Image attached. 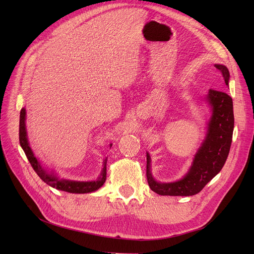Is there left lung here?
Returning <instances> with one entry per match:
<instances>
[{
  "label": "left lung",
  "mask_w": 254,
  "mask_h": 254,
  "mask_svg": "<svg viewBox=\"0 0 254 254\" xmlns=\"http://www.w3.org/2000/svg\"><path fill=\"white\" fill-rule=\"evenodd\" d=\"M229 88L230 72L223 64H215ZM204 100L208 103L211 116L207 123L206 137L194 154L186 174L174 182H159L151 172V158L146 152V176L152 191L161 195L189 196L198 193L205 185L221 171L228 158L234 130V109L232 98L222 90L209 89Z\"/></svg>",
  "instance_id": "1"
}]
</instances>
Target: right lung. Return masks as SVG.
<instances>
[{
    "label": "right lung",
    "mask_w": 254,
    "mask_h": 254,
    "mask_svg": "<svg viewBox=\"0 0 254 254\" xmlns=\"http://www.w3.org/2000/svg\"><path fill=\"white\" fill-rule=\"evenodd\" d=\"M25 118H26V111L25 108H22L20 111V118H19V143L21 148L23 149L26 157H28L29 162L31 163L33 169L37 173V175L41 178L46 184L53 189H57L59 190L66 191L70 193H88L98 190L102 188L103 184L106 181L107 175V157L104 159L103 169L100 173L99 177L96 180L91 181H76L70 179H63L60 178L55 172L49 171L45 168L39 159L35 156L30 143L28 139V134H26V127H25ZM112 144H110V147Z\"/></svg>",
    "instance_id": "obj_1"
}]
</instances>
